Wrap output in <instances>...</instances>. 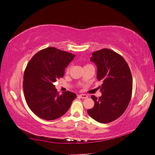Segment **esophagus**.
<instances>
[{"label": "esophagus", "instance_id": "1", "mask_svg": "<svg viewBox=\"0 0 155 155\" xmlns=\"http://www.w3.org/2000/svg\"><path fill=\"white\" fill-rule=\"evenodd\" d=\"M79 96L81 98H88V95H86V94H80Z\"/></svg>", "mask_w": 155, "mask_h": 155}]
</instances>
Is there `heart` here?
Here are the masks:
<instances>
[{
    "label": "heart",
    "mask_w": 155,
    "mask_h": 155,
    "mask_svg": "<svg viewBox=\"0 0 155 155\" xmlns=\"http://www.w3.org/2000/svg\"><path fill=\"white\" fill-rule=\"evenodd\" d=\"M90 64H87L85 67H86V66H88V65H90ZM70 68H71V66L70 65H69L67 68V69H66V71H67V73H68L69 72V71H70Z\"/></svg>",
    "instance_id": "heart-1"
}]
</instances>
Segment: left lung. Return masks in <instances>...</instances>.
I'll return each instance as SVG.
<instances>
[{
    "label": "left lung",
    "mask_w": 155,
    "mask_h": 155,
    "mask_svg": "<svg viewBox=\"0 0 155 155\" xmlns=\"http://www.w3.org/2000/svg\"><path fill=\"white\" fill-rule=\"evenodd\" d=\"M90 60L97 66V79L102 84L99 98L92 95L95 105L88 114L98 122L108 123L121 117L130 101L133 79L123 57L113 50L101 49L92 54Z\"/></svg>",
    "instance_id": "obj_1"
}]
</instances>
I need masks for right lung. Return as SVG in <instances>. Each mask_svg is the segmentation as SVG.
I'll use <instances>...</instances> for the list:
<instances>
[{
    "instance_id": "add662e5",
    "label": "right lung",
    "mask_w": 155,
    "mask_h": 155,
    "mask_svg": "<svg viewBox=\"0 0 155 155\" xmlns=\"http://www.w3.org/2000/svg\"><path fill=\"white\" fill-rule=\"evenodd\" d=\"M74 57L67 51L48 47L29 61L24 74V94L27 105L38 117L55 120L65 114L76 98V94L70 91L59 95L53 84L64 77L65 68Z\"/></svg>"
}]
</instances>
